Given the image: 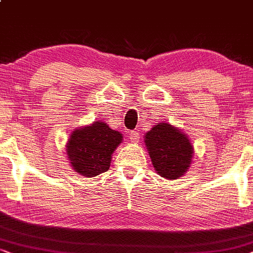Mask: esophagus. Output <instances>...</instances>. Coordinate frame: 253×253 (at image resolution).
Returning a JSON list of instances; mask_svg holds the SVG:
<instances>
[{
    "label": "esophagus",
    "mask_w": 253,
    "mask_h": 253,
    "mask_svg": "<svg viewBox=\"0 0 253 253\" xmlns=\"http://www.w3.org/2000/svg\"><path fill=\"white\" fill-rule=\"evenodd\" d=\"M128 137H129V140L131 142H138L140 140V133L136 130H133V131H129V134H128Z\"/></svg>",
    "instance_id": "esophagus-1"
}]
</instances>
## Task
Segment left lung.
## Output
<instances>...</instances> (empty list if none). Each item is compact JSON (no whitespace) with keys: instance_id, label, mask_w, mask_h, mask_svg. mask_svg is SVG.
Here are the masks:
<instances>
[{"instance_id":"obj_1","label":"left lung","mask_w":253,"mask_h":253,"mask_svg":"<svg viewBox=\"0 0 253 253\" xmlns=\"http://www.w3.org/2000/svg\"><path fill=\"white\" fill-rule=\"evenodd\" d=\"M145 145L152 165L163 177L174 180L182 176L193 158V145L186 135L162 123L145 134Z\"/></svg>"}]
</instances>
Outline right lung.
I'll list each match as a JSON object with an SVG mask.
<instances>
[{
    "label": "right lung",
    "mask_w": 253,
    "mask_h": 253,
    "mask_svg": "<svg viewBox=\"0 0 253 253\" xmlns=\"http://www.w3.org/2000/svg\"><path fill=\"white\" fill-rule=\"evenodd\" d=\"M122 141L119 131L101 122L73 130L66 149L71 166L87 177L104 173L111 164L112 152Z\"/></svg>",
    "instance_id": "right-lung-1"
}]
</instances>
